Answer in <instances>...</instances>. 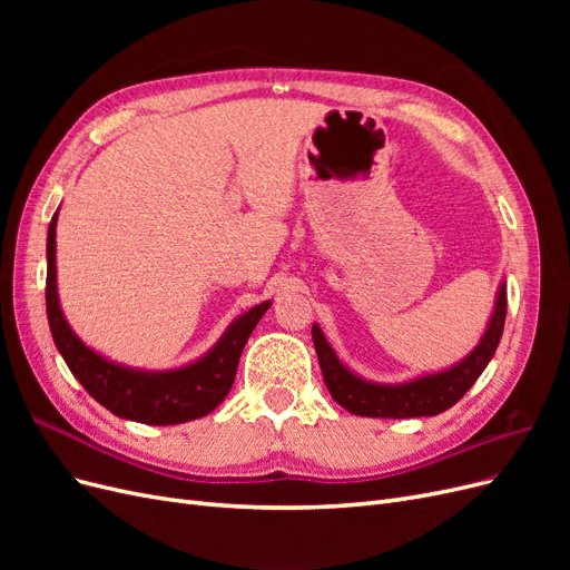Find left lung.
<instances>
[{
	"label": "left lung",
	"instance_id": "obj_1",
	"mask_svg": "<svg viewBox=\"0 0 570 570\" xmlns=\"http://www.w3.org/2000/svg\"><path fill=\"white\" fill-rule=\"evenodd\" d=\"M507 318V285L499 287L497 306L492 321L482 335L478 347L465 356L461 364L450 371L419 377L404 385H375L361 381L358 375L344 368L335 356L331 344L325 342L321 327H312L314 347L318 354V364L323 371V381L331 390L333 400L356 416L371 419H419L438 416V413L454 406L461 396L471 390L480 373L485 371L490 358L497 352V344L504 333Z\"/></svg>",
	"mask_w": 570,
	"mask_h": 570
}]
</instances>
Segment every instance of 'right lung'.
I'll return each instance as SVG.
<instances>
[{
	"mask_svg": "<svg viewBox=\"0 0 570 570\" xmlns=\"http://www.w3.org/2000/svg\"><path fill=\"white\" fill-rule=\"evenodd\" d=\"M47 318L66 366L78 377L90 396L120 419L147 425L187 423L214 411L233 387L237 361L271 302L254 306L239 316L216 347L204 358L168 373H145L116 366L101 358L73 335L57 297V214L47 230Z\"/></svg>",
	"mask_w": 570,
	"mask_h": 570,
	"instance_id": "1",
	"label": "right lung"
}]
</instances>
